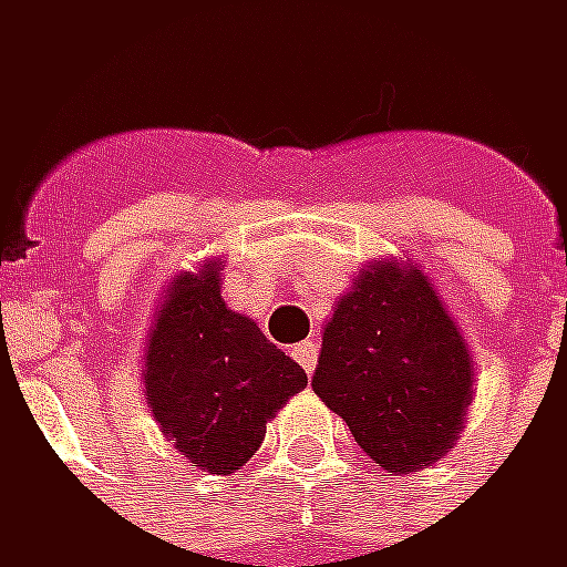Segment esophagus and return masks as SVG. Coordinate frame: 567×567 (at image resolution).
<instances>
[{
  "instance_id": "obj_1",
  "label": "esophagus",
  "mask_w": 567,
  "mask_h": 567,
  "mask_svg": "<svg viewBox=\"0 0 567 567\" xmlns=\"http://www.w3.org/2000/svg\"><path fill=\"white\" fill-rule=\"evenodd\" d=\"M292 359L306 368V374L315 371V364H318V343L315 340H302V343L292 346Z\"/></svg>"
}]
</instances>
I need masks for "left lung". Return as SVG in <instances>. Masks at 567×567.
<instances>
[{
    "mask_svg": "<svg viewBox=\"0 0 567 567\" xmlns=\"http://www.w3.org/2000/svg\"><path fill=\"white\" fill-rule=\"evenodd\" d=\"M311 390L383 471L412 474L455 446L474 399L468 340L415 261H368L321 333Z\"/></svg>",
    "mask_w": 567,
    "mask_h": 567,
    "instance_id": "1",
    "label": "left lung"
}]
</instances>
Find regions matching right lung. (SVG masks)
Wrapping results in <instances>:
<instances>
[{"label": "right lung", "instance_id": "add662e5", "mask_svg": "<svg viewBox=\"0 0 567 567\" xmlns=\"http://www.w3.org/2000/svg\"><path fill=\"white\" fill-rule=\"evenodd\" d=\"M221 258L171 280L155 311L143 396L165 440L189 465L234 474L261 446L265 424L306 390V371L252 318L221 299Z\"/></svg>", "mask_w": 567, "mask_h": 567}]
</instances>
